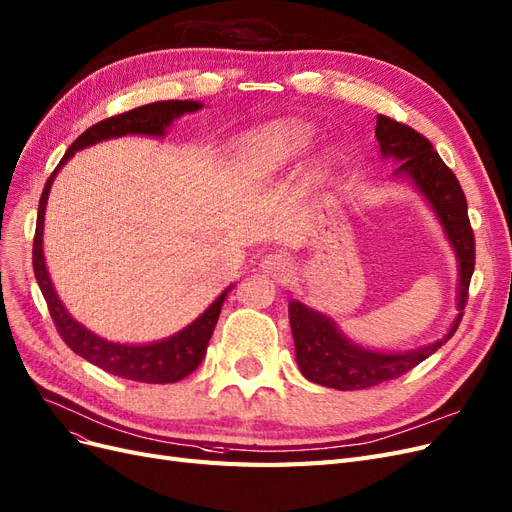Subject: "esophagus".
Instances as JSON below:
<instances>
[{"label":"esophagus","instance_id":"obj_1","mask_svg":"<svg viewBox=\"0 0 512 512\" xmlns=\"http://www.w3.org/2000/svg\"><path fill=\"white\" fill-rule=\"evenodd\" d=\"M261 266L266 268L268 272H272V274H285V272H289L293 268V261L285 253H274V255L263 257Z\"/></svg>","mask_w":512,"mask_h":512}]
</instances>
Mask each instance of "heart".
I'll return each instance as SVG.
<instances>
[{"label": "heart", "instance_id": "heart-1", "mask_svg": "<svg viewBox=\"0 0 512 512\" xmlns=\"http://www.w3.org/2000/svg\"><path fill=\"white\" fill-rule=\"evenodd\" d=\"M312 128L304 122H280L242 141L240 154L253 173L268 175L289 166L312 145Z\"/></svg>", "mask_w": 512, "mask_h": 512}]
</instances>
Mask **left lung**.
<instances>
[{
    "instance_id": "left-lung-1",
    "label": "left lung",
    "mask_w": 512,
    "mask_h": 512,
    "mask_svg": "<svg viewBox=\"0 0 512 512\" xmlns=\"http://www.w3.org/2000/svg\"><path fill=\"white\" fill-rule=\"evenodd\" d=\"M375 137L380 141L384 156L401 160L396 173H405L411 177L413 183L420 187V192L428 198L434 211H437L460 259L458 306L464 310L468 301L470 278L472 272H475V234H472L468 204L460 181L441 160L437 151H434L432 143L411 126L380 113L377 116ZM462 316L464 314L460 312L443 342L405 354H382L350 344L329 318L306 308L299 301H291L289 304V320L301 373L314 384L337 390H365L405 375L426 361L432 352H437L456 333Z\"/></svg>"
}]
</instances>
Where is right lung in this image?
<instances>
[{
    "mask_svg": "<svg viewBox=\"0 0 512 512\" xmlns=\"http://www.w3.org/2000/svg\"><path fill=\"white\" fill-rule=\"evenodd\" d=\"M200 107L202 105L196 101H158V103H149V105H141L130 111L118 113V116H111L107 120H101L99 124L90 126L71 143L59 166H56L54 173L48 177L40 198V206H37V223H35V236H33V274L46 299L52 323L56 331H59L63 342L75 354L86 358L88 363L101 367L111 375L124 377V380L143 382V384H173L183 380V377H187L189 373H194L202 363L208 339H211L213 329L219 320L223 299L230 289L221 293L215 304L200 318H196L192 325L185 327L181 333L164 339V342L149 344V346H124V344L105 342V339H101L99 335H94L88 329H84L80 323H75V320L69 316V312L63 308L61 299L54 293V287L46 270L44 253H42L44 213H46L48 192H50L56 170H59L78 149H84L103 139L122 137V135L162 137L164 128L175 118H179L181 113L198 111Z\"/></svg>",
    "mask_w": 512,
    "mask_h": 512,
    "instance_id": "obj_1",
    "label": "right lung"
}]
</instances>
